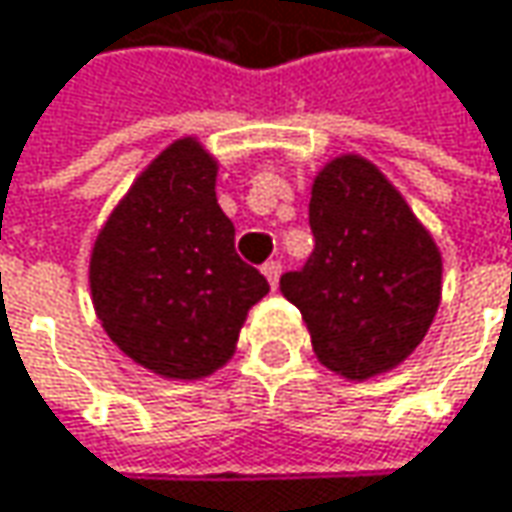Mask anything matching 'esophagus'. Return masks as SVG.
<instances>
[{
	"instance_id": "1",
	"label": "esophagus",
	"mask_w": 512,
	"mask_h": 512,
	"mask_svg": "<svg viewBox=\"0 0 512 512\" xmlns=\"http://www.w3.org/2000/svg\"><path fill=\"white\" fill-rule=\"evenodd\" d=\"M262 274L271 282V288H276V285H279V274H282V265H279V262H265V265H262Z\"/></svg>"
}]
</instances>
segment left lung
I'll use <instances>...</instances> for the list:
<instances>
[{
  "label": "left lung",
  "instance_id": "obj_1",
  "mask_svg": "<svg viewBox=\"0 0 512 512\" xmlns=\"http://www.w3.org/2000/svg\"><path fill=\"white\" fill-rule=\"evenodd\" d=\"M314 253L279 279L317 361L349 382L390 373L420 347L443 294V256L379 165L341 154L314 174Z\"/></svg>",
  "mask_w": 512,
  "mask_h": 512
}]
</instances>
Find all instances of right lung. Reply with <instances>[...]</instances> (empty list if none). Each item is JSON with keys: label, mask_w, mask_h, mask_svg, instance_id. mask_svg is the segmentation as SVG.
<instances>
[{"label": "right lung", "mask_w": 512, "mask_h": 512, "mask_svg": "<svg viewBox=\"0 0 512 512\" xmlns=\"http://www.w3.org/2000/svg\"><path fill=\"white\" fill-rule=\"evenodd\" d=\"M218 160L180 136L133 180L98 230L90 294L107 338L163 379L224 367L268 279L236 253V227L215 198Z\"/></svg>", "instance_id": "add662e5"}]
</instances>
